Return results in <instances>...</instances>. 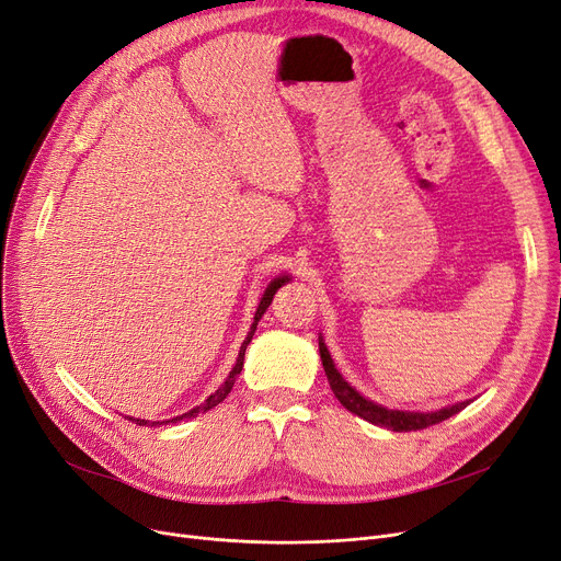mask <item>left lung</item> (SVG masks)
<instances>
[{"label": "left lung", "mask_w": 561, "mask_h": 561, "mask_svg": "<svg viewBox=\"0 0 561 561\" xmlns=\"http://www.w3.org/2000/svg\"><path fill=\"white\" fill-rule=\"evenodd\" d=\"M320 356H322V366H324V373H327V379H329V387H331L333 396L343 402V408L350 410L356 416H362V419H366L375 425H382V428H389V431H396V433L431 428V425L442 423L444 419L458 414L460 410H465L469 405V400H462V402H458V405L444 408V410H437V412H425V414L423 412L387 410L382 405H377V402H373V400H366L362 393H358L356 389H352L345 382L343 375L335 370L333 358H331L327 345L322 343V339H320Z\"/></svg>", "instance_id": "obj_1"}]
</instances>
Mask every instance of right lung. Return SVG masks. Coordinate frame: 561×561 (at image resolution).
Returning a JSON list of instances; mask_svg holds the SVG:
<instances>
[{
	"instance_id": "right-lung-1",
	"label": "right lung",
	"mask_w": 561,
	"mask_h": 561,
	"mask_svg": "<svg viewBox=\"0 0 561 561\" xmlns=\"http://www.w3.org/2000/svg\"><path fill=\"white\" fill-rule=\"evenodd\" d=\"M287 278H276L272 285L266 287V293H264V297H262V301H260V306H257V310H255V320H253V327H251V331H249V335H245V341H243V345H241V350H239V356H237V364H234V368H232V373L228 375V379L226 382H222L205 402L199 408H193L191 412H186V414H182V416H176V419H172V421H161V423H176L179 419H191V416H197V414H203V412H207V410H211V408H216L218 402H222L226 400V396L232 391V387H234V379H237V375L241 373V368H243V354H245V347H249V343L253 341V333H255V329H257V322H260V318L264 316V310L268 308V304H272V299H274V295H276V289L285 283ZM130 421H136L138 425H156L159 421H153V423H149V421H145V419H130ZM159 423V425H161Z\"/></svg>"
}]
</instances>
